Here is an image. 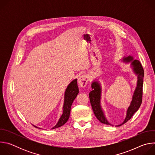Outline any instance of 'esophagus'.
I'll list each match as a JSON object with an SVG mask.
<instances>
[{
  "label": "esophagus",
  "instance_id": "obj_1",
  "mask_svg": "<svg viewBox=\"0 0 155 155\" xmlns=\"http://www.w3.org/2000/svg\"><path fill=\"white\" fill-rule=\"evenodd\" d=\"M78 83L80 87H84L86 86L88 83V77L86 75H80L78 78Z\"/></svg>",
  "mask_w": 155,
  "mask_h": 155
}]
</instances>
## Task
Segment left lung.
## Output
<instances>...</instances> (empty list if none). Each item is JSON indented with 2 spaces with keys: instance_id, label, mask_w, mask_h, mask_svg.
<instances>
[{
  "instance_id": "left-lung-1",
  "label": "left lung",
  "mask_w": 155,
  "mask_h": 155,
  "mask_svg": "<svg viewBox=\"0 0 155 155\" xmlns=\"http://www.w3.org/2000/svg\"><path fill=\"white\" fill-rule=\"evenodd\" d=\"M123 61L126 62H131L130 64L132 69H133L134 73L137 75L138 80L137 87L134 93L133 96H132V100L130 102V106L127 110L126 118L123 123L116 126H120L129 120L133 116V115L137 111L142 101L143 82L144 77V71L142 68V65L139 61L133 59V58L130 56L124 58ZM91 87L93 90L90 93L89 96L91 105L96 117L101 123L103 124L112 125L107 120L101 106V87L100 84L98 83V81H94L91 84Z\"/></svg>"
}]
</instances>
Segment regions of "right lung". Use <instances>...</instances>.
I'll return each mask as SVG.
<instances>
[{
  "mask_svg": "<svg viewBox=\"0 0 155 155\" xmlns=\"http://www.w3.org/2000/svg\"><path fill=\"white\" fill-rule=\"evenodd\" d=\"M79 93L77 79L74 80L68 86L64 94V102L63 105V113L57 124L52 128L56 129L63 126L69 118L72 104ZM34 127L37 126L33 125ZM40 129V128H39Z\"/></svg>",
  "mask_w": 155,
  "mask_h": 155,
  "instance_id": "add662e5",
  "label": "right lung"
}]
</instances>
